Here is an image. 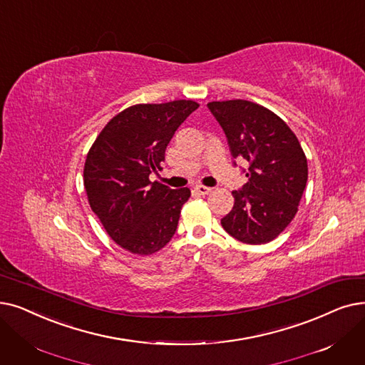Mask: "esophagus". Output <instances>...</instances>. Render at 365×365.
Here are the masks:
<instances>
[{
  "label": "esophagus",
  "mask_w": 365,
  "mask_h": 365,
  "mask_svg": "<svg viewBox=\"0 0 365 365\" xmlns=\"http://www.w3.org/2000/svg\"><path fill=\"white\" fill-rule=\"evenodd\" d=\"M194 191L198 194V195H207L212 192V187H207V186H202V185H197L194 187Z\"/></svg>",
  "instance_id": "obj_1"
}]
</instances>
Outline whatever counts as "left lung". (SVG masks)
I'll use <instances>...</instances> for the list:
<instances>
[{"label": "left lung", "mask_w": 365, "mask_h": 365, "mask_svg": "<svg viewBox=\"0 0 365 365\" xmlns=\"http://www.w3.org/2000/svg\"><path fill=\"white\" fill-rule=\"evenodd\" d=\"M207 107L225 133L232 160L249 164L242 168L247 182L232 191V210L220 224L239 242H272L298 210L307 183L306 155L289 126L259 104L230 100Z\"/></svg>", "instance_id": "8db88e82"}]
</instances>
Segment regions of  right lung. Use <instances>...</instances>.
Segmentation results:
<instances>
[{
  "label": "right lung",
  "mask_w": 365,
  "mask_h": 365,
  "mask_svg": "<svg viewBox=\"0 0 365 365\" xmlns=\"http://www.w3.org/2000/svg\"><path fill=\"white\" fill-rule=\"evenodd\" d=\"M197 108L191 100L133 106L110 120L92 145L83 170L91 209L125 250L150 255L176 232L191 191L149 176L163 170L170 140Z\"/></svg>",
  "instance_id": "add662e5"
}]
</instances>
